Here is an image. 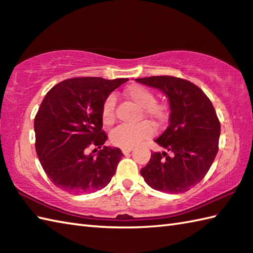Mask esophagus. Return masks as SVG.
Wrapping results in <instances>:
<instances>
[{
    "instance_id": "34e87169",
    "label": "esophagus",
    "mask_w": 253,
    "mask_h": 253,
    "mask_svg": "<svg viewBox=\"0 0 253 253\" xmlns=\"http://www.w3.org/2000/svg\"><path fill=\"white\" fill-rule=\"evenodd\" d=\"M122 151H123V153L124 154H128V153H130L131 151H132V148H123L122 149Z\"/></svg>"
}]
</instances>
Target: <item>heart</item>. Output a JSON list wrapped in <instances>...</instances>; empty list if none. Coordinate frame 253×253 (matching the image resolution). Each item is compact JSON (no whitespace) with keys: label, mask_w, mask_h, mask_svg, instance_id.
Wrapping results in <instances>:
<instances>
[{"label":"heart","mask_w":253,"mask_h":253,"mask_svg":"<svg viewBox=\"0 0 253 253\" xmlns=\"http://www.w3.org/2000/svg\"><path fill=\"white\" fill-rule=\"evenodd\" d=\"M128 99L143 109V114L155 124L166 121L169 116L168 106L155 102V95L151 90L140 84H132L125 91ZM102 122L105 125H111L115 120V100L112 95L107 96L102 105ZM154 133V128L148 122H141L136 125L117 126L111 132V141L121 148H132L146 140Z\"/></svg>","instance_id":"obj_1"}]
</instances>
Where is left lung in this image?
<instances>
[{
    "label": "left lung",
    "mask_w": 253,
    "mask_h": 253,
    "mask_svg": "<svg viewBox=\"0 0 253 253\" xmlns=\"http://www.w3.org/2000/svg\"><path fill=\"white\" fill-rule=\"evenodd\" d=\"M166 95L169 125L158 139L166 151L151 153L140 173L155 190L180 193L199 184L207 175L218 151L221 124L212 102L188 80L173 76L138 78Z\"/></svg>",
    "instance_id": "8db88e82"
}]
</instances>
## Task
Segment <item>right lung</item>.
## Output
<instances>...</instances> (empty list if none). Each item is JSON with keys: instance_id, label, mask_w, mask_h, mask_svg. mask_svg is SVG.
<instances>
[{"instance_id": "right-lung-1", "label": "right lung", "mask_w": 253, "mask_h": 253, "mask_svg": "<svg viewBox=\"0 0 253 253\" xmlns=\"http://www.w3.org/2000/svg\"><path fill=\"white\" fill-rule=\"evenodd\" d=\"M127 80L71 78L45 94L35 117L36 151L56 187L78 195L101 190L111 181L123 153L104 146L107 136L102 130V105ZM90 145L101 150L87 155Z\"/></svg>"}]
</instances>
